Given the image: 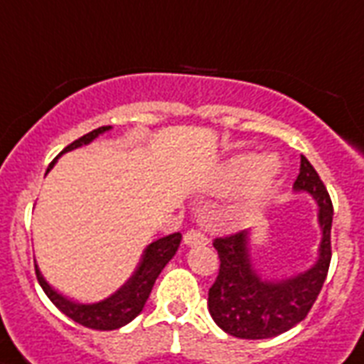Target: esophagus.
<instances>
[{
  "instance_id": "34e87169",
  "label": "esophagus",
  "mask_w": 364,
  "mask_h": 364,
  "mask_svg": "<svg viewBox=\"0 0 364 364\" xmlns=\"http://www.w3.org/2000/svg\"><path fill=\"white\" fill-rule=\"evenodd\" d=\"M183 242L188 247H193V245H205L208 243V236L202 230H198V228H188L185 236H183Z\"/></svg>"
}]
</instances>
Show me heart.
<instances>
[{"instance_id":"1","label":"heart","mask_w":364,"mask_h":364,"mask_svg":"<svg viewBox=\"0 0 364 364\" xmlns=\"http://www.w3.org/2000/svg\"><path fill=\"white\" fill-rule=\"evenodd\" d=\"M277 176V162L272 156L255 159L251 154H240L228 160L221 170L219 183L223 187H238L243 183L245 198H260L270 188L274 177Z\"/></svg>"}]
</instances>
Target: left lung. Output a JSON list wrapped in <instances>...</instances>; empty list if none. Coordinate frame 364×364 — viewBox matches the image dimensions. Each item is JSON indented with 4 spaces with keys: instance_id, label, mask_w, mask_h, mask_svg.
I'll return each mask as SVG.
<instances>
[{
    "instance_id": "obj_1",
    "label": "left lung",
    "mask_w": 364,
    "mask_h": 364,
    "mask_svg": "<svg viewBox=\"0 0 364 364\" xmlns=\"http://www.w3.org/2000/svg\"><path fill=\"white\" fill-rule=\"evenodd\" d=\"M294 191L310 193L319 205L321 247L319 259L308 272L282 282H262L251 266L245 230L213 240L221 264L208 293V308L213 321L230 336L262 340L285 333L308 316L317 294L321 293L333 257V202L306 156H300Z\"/></svg>"
}]
</instances>
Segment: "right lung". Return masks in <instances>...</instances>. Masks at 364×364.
Listing matches in <instances>:
<instances>
[{
  "label": "right lung",
  "instance_id": "1",
  "mask_svg": "<svg viewBox=\"0 0 364 364\" xmlns=\"http://www.w3.org/2000/svg\"><path fill=\"white\" fill-rule=\"evenodd\" d=\"M109 128L111 126H100L96 130L88 132L82 137L70 143L62 153L73 151V149L81 147V145H87V143L92 141L94 137H98L100 134H104ZM54 162L56 160H53L48 164V170L53 168ZM179 242H181V234L173 232L170 236H164V238L149 243L147 249L143 251L141 260H139V264H137L136 272L132 274L130 279L115 294H111L109 299L96 302V304H77V302H71V300L64 299L62 294L56 293L45 282V277L41 276V272H39V268L36 264L37 282L43 287L45 294L50 299V302L64 316H68L75 323L82 325V327L92 328V331H115V328L124 327L126 323H130L136 316H139V311L143 310V306L147 302L156 277L162 272V268L170 262L171 257L176 255L177 247H179Z\"/></svg>",
  "mask_w": 364,
  "mask_h": 364
}]
</instances>
